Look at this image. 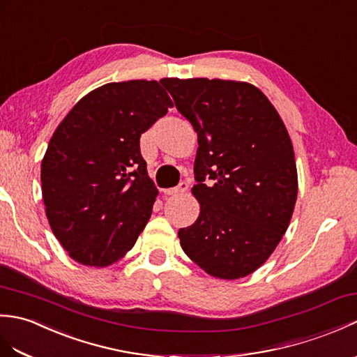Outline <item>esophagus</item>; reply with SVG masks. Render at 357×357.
I'll return each mask as SVG.
<instances>
[{
	"label": "esophagus",
	"instance_id": "esophagus-1",
	"mask_svg": "<svg viewBox=\"0 0 357 357\" xmlns=\"http://www.w3.org/2000/svg\"><path fill=\"white\" fill-rule=\"evenodd\" d=\"M187 190H188V182H187V181H182V182H179V185H176L175 188H170V190H167V195L176 196V195L185 193Z\"/></svg>",
	"mask_w": 357,
	"mask_h": 357
}]
</instances>
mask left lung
I'll return each mask as SVG.
<instances>
[{
	"instance_id": "1",
	"label": "left lung",
	"mask_w": 357,
	"mask_h": 357,
	"mask_svg": "<svg viewBox=\"0 0 357 357\" xmlns=\"http://www.w3.org/2000/svg\"><path fill=\"white\" fill-rule=\"evenodd\" d=\"M162 85L199 143L192 192L201 213L179 229L182 250L213 277L250 275L280 243L296 202L295 153L284 123L246 82L162 79Z\"/></svg>"
}]
</instances>
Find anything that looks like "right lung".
<instances>
[{
    "mask_svg": "<svg viewBox=\"0 0 357 357\" xmlns=\"http://www.w3.org/2000/svg\"><path fill=\"white\" fill-rule=\"evenodd\" d=\"M172 106L162 82H114L80 98L54 130L40 165L43 199L71 259L105 268L135 245L158 196L139 137Z\"/></svg>",
    "mask_w": 357,
    "mask_h": 357,
    "instance_id": "add662e5",
    "label": "right lung"
}]
</instances>
